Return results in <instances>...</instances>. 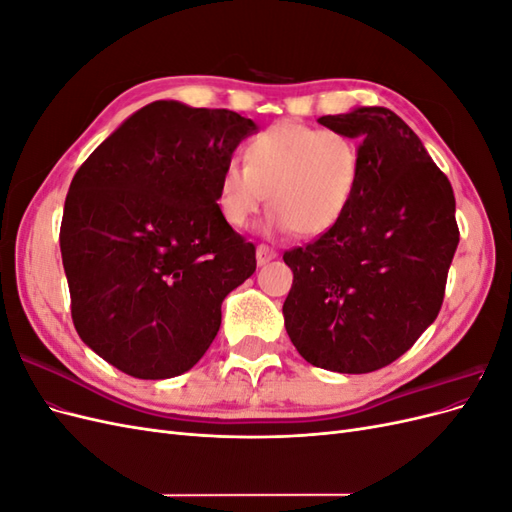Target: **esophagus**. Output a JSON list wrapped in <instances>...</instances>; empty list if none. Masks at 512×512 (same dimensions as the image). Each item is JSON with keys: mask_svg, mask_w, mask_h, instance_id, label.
Listing matches in <instances>:
<instances>
[{"mask_svg": "<svg viewBox=\"0 0 512 512\" xmlns=\"http://www.w3.org/2000/svg\"><path fill=\"white\" fill-rule=\"evenodd\" d=\"M273 258H277V252L273 250V247H269V245H258V247H256V262H258V267L267 265V262H271Z\"/></svg>", "mask_w": 512, "mask_h": 512, "instance_id": "34e87169", "label": "esophagus"}]
</instances>
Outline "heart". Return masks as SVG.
Returning <instances> with one entry per match:
<instances>
[{"instance_id": "b5f03b06", "label": "heart", "mask_w": 512, "mask_h": 512, "mask_svg": "<svg viewBox=\"0 0 512 512\" xmlns=\"http://www.w3.org/2000/svg\"><path fill=\"white\" fill-rule=\"evenodd\" d=\"M245 166L228 162L218 181V209L232 228H245L269 194V228L312 239L344 218L361 181V149L337 130L277 121L243 151Z\"/></svg>"}]
</instances>
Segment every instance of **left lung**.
Masks as SVG:
<instances>
[{
    "mask_svg": "<svg viewBox=\"0 0 512 512\" xmlns=\"http://www.w3.org/2000/svg\"><path fill=\"white\" fill-rule=\"evenodd\" d=\"M359 138L361 181L344 218L284 254V324L307 363L367 374L393 363L436 320L459 228L451 181L408 123L384 106L318 119Z\"/></svg>",
    "mask_w": 512,
    "mask_h": 512,
    "instance_id": "left-lung-1",
    "label": "left lung"
}]
</instances>
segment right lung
<instances>
[{
  "mask_svg": "<svg viewBox=\"0 0 512 512\" xmlns=\"http://www.w3.org/2000/svg\"><path fill=\"white\" fill-rule=\"evenodd\" d=\"M252 119L158 100L76 170L59 230L72 320L106 363L175 378L207 352L256 247L222 218L218 181Z\"/></svg>",
  "mask_w": 512,
  "mask_h": 512,
  "instance_id": "right-lung-1",
  "label": "right lung"
}]
</instances>
